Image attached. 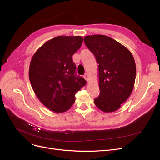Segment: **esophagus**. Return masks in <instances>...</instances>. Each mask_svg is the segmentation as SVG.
Here are the masks:
<instances>
[{
	"label": "esophagus",
	"mask_w": 160,
	"mask_h": 160,
	"mask_svg": "<svg viewBox=\"0 0 160 160\" xmlns=\"http://www.w3.org/2000/svg\"><path fill=\"white\" fill-rule=\"evenodd\" d=\"M84 78H85L87 81H88V79H89V75H88V74L85 73V74L84 75Z\"/></svg>",
	"instance_id": "obj_1"
}]
</instances>
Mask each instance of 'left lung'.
<instances>
[{"label":"left lung","mask_w":160,"mask_h":160,"mask_svg":"<svg viewBox=\"0 0 160 160\" xmlns=\"http://www.w3.org/2000/svg\"><path fill=\"white\" fill-rule=\"evenodd\" d=\"M84 42L99 64L100 94L95 105L105 113L113 112L132 94L136 75L134 58L126 47L108 36H86Z\"/></svg>","instance_id":"1"}]
</instances>
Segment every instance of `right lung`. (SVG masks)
<instances>
[{"instance_id": "obj_1", "label": "right lung", "mask_w": 160, "mask_h": 160, "mask_svg": "<svg viewBox=\"0 0 160 160\" xmlns=\"http://www.w3.org/2000/svg\"><path fill=\"white\" fill-rule=\"evenodd\" d=\"M83 37L59 36L45 42L33 55L29 66L32 88L41 102L54 113L69 110L75 94L86 84L75 75L72 57L80 49Z\"/></svg>"}]
</instances>
